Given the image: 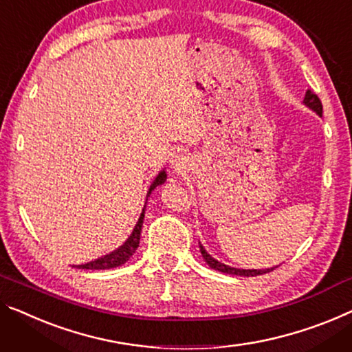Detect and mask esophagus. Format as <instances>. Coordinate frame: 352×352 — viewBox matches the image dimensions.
I'll return each mask as SVG.
<instances>
[{
    "instance_id": "esophagus-1",
    "label": "esophagus",
    "mask_w": 352,
    "mask_h": 352,
    "mask_svg": "<svg viewBox=\"0 0 352 352\" xmlns=\"http://www.w3.org/2000/svg\"><path fill=\"white\" fill-rule=\"evenodd\" d=\"M172 162H174V166H175V167H180V166L183 164V158H182V155H177V156H174V160H172Z\"/></svg>"
}]
</instances>
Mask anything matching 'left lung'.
I'll return each instance as SVG.
<instances>
[{"instance_id": "obj_1", "label": "left lung", "mask_w": 352, "mask_h": 352, "mask_svg": "<svg viewBox=\"0 0 352 352\" xmlns=\"http://www.w3.org/2000/svg\"><path fill=\"white\" fill-rule=\"evenodd\" d=\"M303 102L307 104L308 107L313 109L314 112L318 115H322V102L321 99L318 98V94L308 90L305 94V99H303ZM201 253H202V258L206 259V262L208 264L210 269L213 270H218V272H223V274H229V275H239V276H256V275H262V274H269L274 269H265V270H243V269H234V267H229V265H224L221 262H218L217 259H213L212 256H210L206 250H204V246L201 245Z\"/></svg>"}]
</instances>
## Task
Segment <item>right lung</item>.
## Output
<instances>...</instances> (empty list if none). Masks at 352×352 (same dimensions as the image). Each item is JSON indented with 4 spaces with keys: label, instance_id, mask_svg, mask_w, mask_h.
Masks as SVG:
<instances>
[{
    "label": "right lung",
    "instance_id": "right-lung-1",
    "mask_svg": "<svg viewBox=\"0 0 352 352\" xmlns=\"http://www.w3.org/2000/svg\"><path fill=\"white\" fill-rule=\"evenodd\" d=\"M166 180V172H161V174L156 177V180L153 182V185L150 186V191L148 194L155 190L156 186L161 185V183H164ZM144 213L140 214L138 224H135V228L133 230V234L129 235V239L126 240V242L117 248L115 251H112L110 254L102 256V258H99L96 261H91L88 262V264H83V265H77L78 269H88V270H106V269H113V267H118L124 264L126 261H128L131 256L135 253V250H138L139 246V240H140V230H142V223H144Z\"/></svg>",
    "mask_w": 352,
    "mask_h": 352
}]
</instances>
